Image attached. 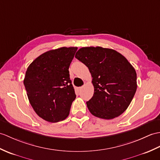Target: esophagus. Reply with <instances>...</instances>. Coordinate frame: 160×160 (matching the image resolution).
<instances>
[{
  "instance_id": "1",
  "label": "esophagus",
  "mask_w": 160,
  "mask_h": 160,
  "mask_svg": "<svg viewBox=\"0 0 160 160\" xmlns=\"http://www.w3.org/2000/svg\"><path fill=\"white\" fill-rule=\"evenodd\" d=\"M82 88V87H77V88H76V90L79 92V91H80Z\"/></svg>"
}]
</instances>
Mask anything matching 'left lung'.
Wrapping results in <instances>:
<instances>
[{"label":"left lung","instance_id":"8db88e82","mask_svg":"<svg viewBox=\"0 0 160 160\" xmlns=\"http://www.w3.org/2000/svg\"><path fill=\"white\" fill-rule=\"evenodd\" d=\"M75 57L86 65L92 78L94 94L87 102L90 112L112 119L123 113L137 88L135 69L121 54L102 47H84Z\"/></svg>","mask_w":160,"mask_h":160}]
</instances>
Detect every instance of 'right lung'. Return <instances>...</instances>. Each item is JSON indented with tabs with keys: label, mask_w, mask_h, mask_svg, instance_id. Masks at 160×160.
<instances>
[{
	"label": "right lung",
	"mask_w": 160,
	"mask_h": 160,
	"mask_svg": "<svg viewBox=\"0 0 160 160\" xmlns=\"http://www.w3.org/2000/svg\"><path fill=\"white\" fill-rule=\"evenodd\" d=\"M78 49L62 47L41 54L26 72L29 102L39 117L51 122L65 119L76 95L69 68Z\"/></svg>",
	"instance_id": "obj_1"
}]
</instances>
